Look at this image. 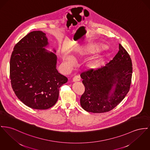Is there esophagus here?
I'll return each instance as SVG.
<instances>
[{
	"label": "esophagus",
	"instance_id": "esophagus-1",
	"mask_svg": "<svg viewBox=\"0 0 150 150\" xmlns=\"http://www.w3.org/2000/svg\"><path fill=\"white\" fill-rule=\"evenodd\" d=\"M80 81V77H79V76H75L73 77V80H72L73 82H77V81Z\"/></svg>",
	"mask_w": 150,
	"mask_h": 150
}]
</instances>
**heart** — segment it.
I'll list each match as a JSON object with an SVG mask.
<instances>
[{
	"label": "heart",
	"instance_id": "heart-1",
	"mask_svg": "<svg viewBox=\"0 0 150 150\" xmlns=\"http://www.w3.org/2000/svg\"><path fill=\"white\" fill-rule=\"evenodd\" d=\"M102 47V45L88 46L86 48H85V49L81 50L80 53L77 54V56H79V57L83 56L86 54L94 53L99 50L100 48H101ZM64 64H65V67L67 68H69L73 66L74 60L72 57L69 56H65L64 57ZM98 62H99L98 57H96V58H94V59L90 60V61H89L87 63V66L89 68H94L97 67Z\"/></svg>",
	"mask_w": 150,
	"mask_h": 150
}]
</instances>
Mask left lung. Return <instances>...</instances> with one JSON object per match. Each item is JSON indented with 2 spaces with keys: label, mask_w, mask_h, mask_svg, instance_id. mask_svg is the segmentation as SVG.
<instances>
[{
  "label": "left lung",
  "mask_w": 150,
  "mask_h": 150,
  "mask_svg": "<svg viewBox=\"0 0 150 150\" xmlns=\"http://www.w3.org/2000/svg\"><path fill=\"white\" fill-rule=\"evenodd\" d=\"M132 66L130 55L120 44L118 52L105 67L82 72L85 90L80 98L81 107L93 113L106 112L116 107L130 90Z\"/></svg>",
  "instance_id": "1"
}]
</instances>
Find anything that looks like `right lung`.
Here are the masks:
<instances>
[{
    "label": "right lung",
    "instance_id": "1",
    "mask_svg": "<svg viewBox=\"0 0 150 150\" xmlns=\"http://www.w3.org/2000/svg\"><path fill=\"white\" fill-rule=\"evenodd\" d=\"M48 44L45 33L32 31L15 45L11 57L13 90L24 105L34 109L54 106L60 86L68 81L56 69V54L44 48Z\"/></svg>",
    "mask_w": 150,
    "mask_h": 150
}]
</instances>
